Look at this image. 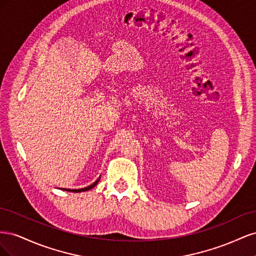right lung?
Returning <instances> with one entry per match:
<instances>
[{
    "instance_id": "add662e5",
    "label": "right lung",
    "mask_w": 256,
    "mask_h": 256,
    "mask_svg": "<svg viewBox=\"0 0 256 256\" xmlns=\"http://www.w3.org/2000/svg\"><path fill=\"white\" fill-rule=\"evenodd\" d=\"M100 180V177L98 178V180L92 182L90 186H88V187H85V188H82V189H63V190H66V191H69V192H83V191H88V190H90L92 188H94L95 186L98 184V182Z\"/></svg>"
}]
</instances>
